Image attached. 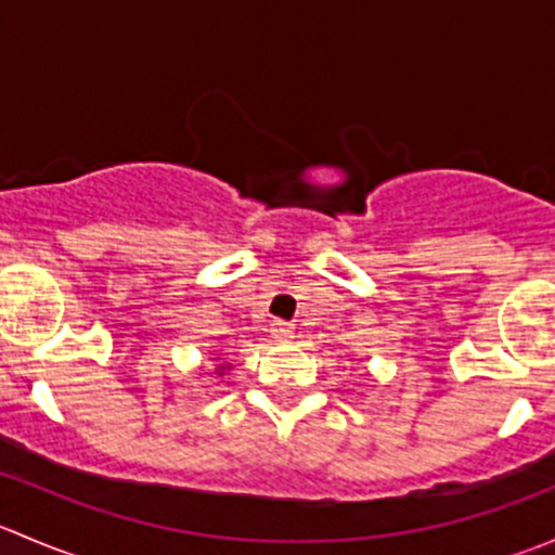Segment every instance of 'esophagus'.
Returning a JSON list of instances; mask_svg holds the SVG:
<instances>
[{"instance_id":"34e87169","label":"esophagus","mask_w":555,"mask_h":555,"mask_svg":"<svg viewBox=\"0 0 555 555\" xmlns=\"http://www.w3.org/2000/svg\"><path fill=\"white\" fill-rule=\"evenodd\" d=\"M271 333H273V338L279 340V344H289V340H293V324H287V322H282V319H276V322L271 324Z\"/></svg>"}]
</instances>
